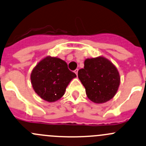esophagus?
Masks as SVG:
<instances>
[{
  "mask_svg": "<svg viewBox=\"0 0 146 146\" xmlns=\"http://www.w3.org/2000/svg\"><path fill=\"white\" fill-rule=\"evenodd\" d=\"M74 72H75V73H76V75H78V69L77 68V69H76V70H74Z\"/></svg>",
  "mask_w": 146,
  "mask_h": 146,
  "instance_id": "obj_1",
  "label": "esophagus"
}]
</instances>
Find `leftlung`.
Masks as SVG:
<instances>
[{"mask_svg": "<svg viewBox=\"0 0 146 146\" xmlns=\"http://www.w3.org/2000/svg\"><path fill=\"white\" fill-rule=\"evenodd\" d=\"M84 65V68L78 70V76L89 99L103 104L113 98L120 82L116 67L103 56L87 59Z\"/></svg>", "mask_w": 146, "mask_h": 146, "instance_id": "left-lung-1", "label": "left lung"}]
</instances>
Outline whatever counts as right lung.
<instances>
[{"label":"right lung","instance_id":"add662e5","mask_svg":"<svg viewBox=\"0 0 146 146\" xmlns=\"http://www.w3.org/2000/svg\"><path fill=\"white\" fill-rule=\"evenodd\" d=\"M76 73L59 58L47 56L32 70L31 80L33 88L41 99L54 102L62 97L67 86Z\"/></svg>","mask_w":146,"mask_h":146}]
</instances>
